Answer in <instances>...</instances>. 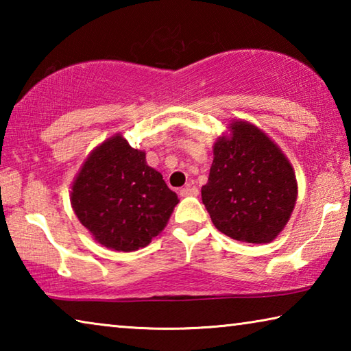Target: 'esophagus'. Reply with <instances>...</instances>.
<instances>
[{
  "label": "esophagus",
  "mask_w": 351,
  "mask_h": 351,
  "mask_svg": "<svg viewBox=\"0 0 351 351\" xmlns=\"http://www.w3.org/2000/svg\"><path fill=\"white\" fill-rule=\"evenodd\" d=\"M180 195L181 197H197L198 189L195 186H186L180 190Z\"/></svg>",
  "instance_id": "1"
}]
</instances>
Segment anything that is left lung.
Here are the masks:
<instances>
[{
  "label": "left lung",
  "instance_id": "obj_1",
  "mask_svg": "<svg viewBox=\"0 0 351 351\" xmlns=\"http://www.w3.org/2000/svg\"><path fill=\"white\" fill-rule=\"evenodd\" d=\"M213 145L201 198L215 228L241 243H269L282 232L297 199L293 165L252 123L234 121Z\"/></svg>",
  "mask_w": 351,
  "mask_h": 351
}]
</instances>
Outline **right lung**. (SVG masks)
I'll return each mask as SVG.
<instances>
[{
    "instance_id": "add662e5",
    "label": "right lung",
    "mask_w": 351,
    "mask_h": 351,
    "mask_svg": "<svg viewBox=\"0 0 351 351\" xmlns=\"http://www.w3.org/2000/svg\"><path fill=\"white\" fill-rule=\"evenodd\" d=\"M178 195L147 165L145 152L114 134L94 148L71 187V206L94 240L112 251L145 247L161 234Z\"/></svg>"
}]
</instances>
